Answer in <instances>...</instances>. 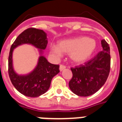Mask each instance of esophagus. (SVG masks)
I'll list each match as a JSON object with an SVG mask.
<instances>
[{
    "instance_id": "obj_1",
    "label": "esophagus",
    "mask_w": 122,
    "mask_h": 122,
    "mask_svg": "<svg viewBox=\"0 0 122 122\" xmlns=\"http://www.w3.org/2000/svg\"><path fill=\"white\" fill-rule=\"evenodd\" d=\"M66 68V66H65V65H60V66H59V70H60V71H62L64 69Z\"/></svg>"
}]
</instances>
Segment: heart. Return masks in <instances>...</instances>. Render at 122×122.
I'll return each instance as SVG.
<instances>
[{
    "label": "heart",
    "instance_id": "b5f03b06",
    "mask_svg": "<svg viewBox=\"0 0 122 122\" xmlns=\"http://www.w3.org/2000/svg\"><path fill=\"white\" fill-rule=\"evenodd\" d=\"M96 49L94 40L86 37H79L59 41L57 46H51V52L57 56L61 53L70 56L71 61L81 63L86 61Z\"/></svg>",
    "mask_w": 122,
    "mask_h": 122
}]
</instances>
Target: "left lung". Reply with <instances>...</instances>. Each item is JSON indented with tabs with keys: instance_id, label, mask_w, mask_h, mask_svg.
I'll list each match as a JSON object with an SVG mask.
<instances>
[{
	"instance_id": "left-lung-1",
	"label": "left lung",
	"mask_w": 122,
	"mask_h": 122,
	"mask_svg": "<svg viewBox=\"0 0 122 122\" xmlns=\"http://www.w3.org/2000/svg\"><path fill=\"white\" fill-rule=\"evenodd\" d=\"M102 51L83 65L71 68L72 78L69 87L73 93L88 97L95 93L104 85L110 72L109 45L105 40L101 41Z\"/></svg>"
}]
</instances>
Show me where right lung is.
Wrapping results in <instances>:
<instances>
[{"instance_id": "add662e5", "label": "right lung", "mask_w": 122, "mask_h": 122, "mask_svg": "<svg viewBox=\"0 0 122 122\" xmlns=\"http://www.w3.org/2000/svg\"><path fill=\"white\" fill-rule=\"evenodd\" d=\"M24 43H30L38 49L44 50L48 43L46 33L36 28L25 29L12 44L8 58V73L15 88L25 96L37 97L49 90L52 78L60 71L59 65L50 63L45 57L40 56L34 71L27 76L17 75L13 68L12 53L15 47Z\"/></svg>"}]
</instances>
